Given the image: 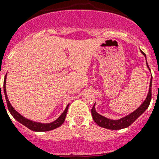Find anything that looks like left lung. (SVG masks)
<instances>
[{"label": "left lung", "instance_id": "obj_1", "mask_svg": "<svg viewBox=\"0 0 159 159\" xmlns=\"http://www.w3.org/2000/svg\"><path fill=\"white\" fill-rule=\"evenodd\" d=\"M141 51V50H140ZM143 55H144V57L146 58V55L144 54L143 51H141ZM147 67L149 68V65L147 64ZM152 76V75H151ZM151 87H152V77H151L150 83H149V92H148V95H147L146 99L144 100V101L143 102L141 105H140L137 109H135V111H133L132 113H131L128 115H126V117H123L122 118L117 120H113L109 119V118H107V117H104V116L100 115V113H98L95 110V104L93 106L92 109H91V114H92V117L95 122L97 125H99L101 127H104V128L110 129V130H120V129L126 128V127H128L129 126H131L135 120L137 119L138 117H140L144 111L146 110L149 107V104H150L151 101V96H152V92H151Z\"/></svg>", "mask_w": 159, "mask_h": 159}]
</instances>
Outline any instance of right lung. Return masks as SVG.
Segmentation results:
<instances>
[{
    "instance_id": "right-lung-1",
    "label": "right lung",
    "mask_w": 159,
    "mask_h": 159,
    "mask_svg": "<svg viewBox=\"0 0 159 159\" xmlns=\"http://www.w3.org/2000/svg\"><path fill=\"white\" fill-rule=\"evenodd\" d=\"M7 74V73H6ZM6 76L5 77V79H4V85H3V89H4V94H5V96H6V104H7V107H8V109L10 111V114L13 116V117L16 119L19 122H20L21 124H23L24 126H25L26 127H28V129H30L33 131H51V130H54V129L57 128L59 126H61L63 123H64V120H65V117L67 115V112H68V106H69V104L67 105L65 110L63 112L61 115L58 117L57 119L54 121L52 122H50V123H42V122H34V121H32L30 119H28L24 117V116H22L20 113H19L15 110L14 108L12 107L11 104L9 101L8 96H7V94H6ZM1 87V85H0Z\"/></svg>"
}]
</instances>
